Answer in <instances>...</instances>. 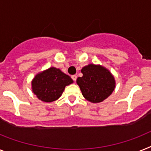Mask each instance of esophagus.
Returning <instances> with one entry per match:
<instances>
[{"mask_svg": "<svg viewBox=\"0 0 151 151\" xmlns=\"http://www.w3.org/2000/svg\"><path fill=\"white\" fill-rule=\"evenodd\" d=\"M71 78H72V79H73V81L75 82L76 80H77V76H76V75H72L71 76Z\"/></svg>", "mask_w": 151, "mask_h": 151, "instance_id": "34e87169", "label": "esophagus"}]
</instances>
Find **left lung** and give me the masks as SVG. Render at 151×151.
Listing matches in <instances>:
<instances>
[{
  "mask_svg": "<svg viewBox=\"0 0 151 151\" xmlns=\"http://www.w3.org/2000/svg\"><path fill=\"white\" fill-rule=\"evenodd\" d=\"M83 77L77 79L82 94L92 103H99L112 93L115 80L108 70L100 65L89 64L82 68Z\"/></svg>",
  "mask_w": 151,
  "mask_h": 151,
  "instance_id": "8db88e82",
  "label": "left lung"
}]
</instances>
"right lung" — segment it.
<instances>
[{"instance_id": "1", "label": "right lung", "mask_w": 151, "mask_h": 151, "mask_svg": "<svg viewBox=\"0 0 151 151\" xmlns=\"http://www.w3.org/2000/svg\"><path fill=\"white\" fill-rule=\"evenodd\" d=\"M73 83L70 77L56 68H50L35 76L32 81V90L38 99L44 102L58 100L66 86Z\"/></svg>"}]
</instances>
